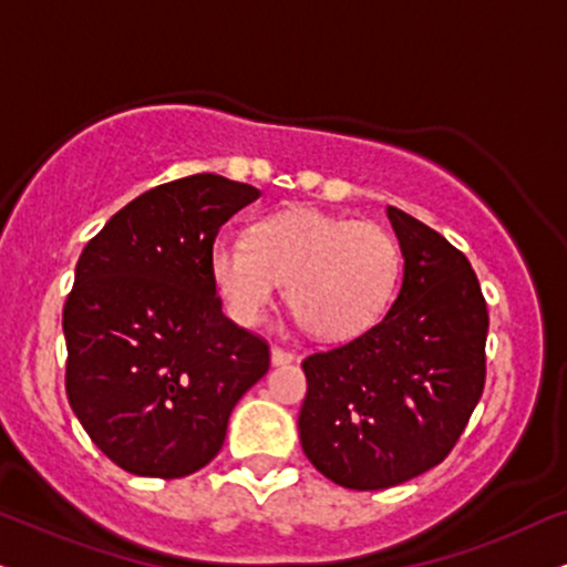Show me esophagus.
Returning <instances> with one entry per match:
<instances>
[{"label":"esophagus","instance_id":"esophagus-1","mask_svg":"<svg viewBox=\"0 0 567 567\" xmlns=\"http://www.w3.org/2000/svg\"><path fill=\"white\" fill-rule=\"evenodd\" d=\"M297 354L289 352V349H281V347H272L270 349V362L272 365H289V362H295Z\"/></svg>","mask_w":567,"mask_h":567}]
</instances>
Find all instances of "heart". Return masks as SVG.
<instances>
[{
  "mask_svg": "<svg viewBox=\"0 0 567 567\" xmlns=\"http://www.w3.org/2000/svg\"><path fill=\"white\" fill-rule=\"evenodd\" d=\"M209 276L239 326H255L286 281L299 323L318 339L344 341L386 310L400 278V247L375 223L289 207L257 220L249 241H215Z\"/></svg>",
  "mask_w": 567,
  "mask_h": 567,
  "instance_id": "b5f03b06",
  "label": "heart"
}]
</instances>
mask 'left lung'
<instances>
[{
	"mask_svg": "<svg viewBox=\"0 0 567 567\" xmlns=\"http://www.w3.org/2000/svg\"><path fill=\"white\" fill-rule=\"evenodd\" d=\"M402 286L381 323L302 362L299 442L333 484L375 492L439 465L486 381L488 312L476 272L442 234L386 207Z\"/></svg>",
	"mask_w": 567,
	"mask_h": 567,
	"instance_id": "obj_1",
	"label": "left lung"
}]
</instances>
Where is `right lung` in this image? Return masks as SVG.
Listing matches in <instances>:
<instances>
[{"label": "right lung", "instance_id": "obj_1", "mask_svg": "<svg viewBox=\"0 0 567 567\" xmlns=\"http://www.w3.org/2000/svg\"><path fill=\"white\" fill-rule=\"evenodd\" d=\"M260 188L215 173L128 202L83 247L62 310L65 391L123 471L184 478L226 442L230 410L268 373L270 349L223 316L209 249Z\"/></svg>", "mask_w": 567, "mask_h": 567}]
</instances>
